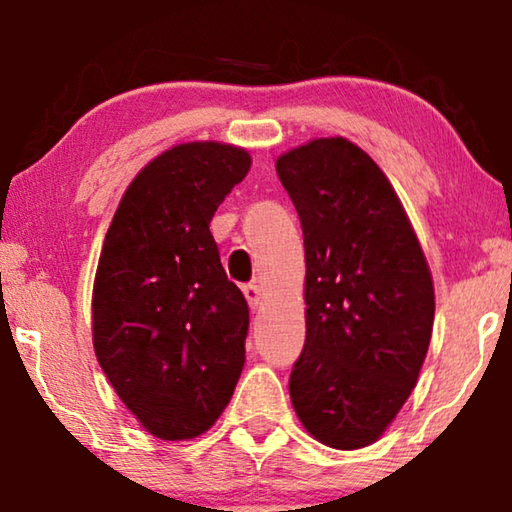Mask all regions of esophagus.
Wrapping results in <instances>:
<instances>
[{"mask_svg": "<svg viewBox=\"0 0 512 512\" xmlns=\"http://www.w3.org/2000/svg\"><path fill=\"white\" fill-rule=\"evenodd\" d=\"M244 296H246V300H248L250 309H257V307H259V300H262V289H259L257 282L244 284Z\"/></svg>", "mask_w": 512, "mask_h": 512, "instance_id": "1", "label": "esophagus"}]
</instances>
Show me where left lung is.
<instances>
[{
    "label": "left lung",
    "mask_w": 512,
    "mask_h": 512,
    "mask_svg": "<svg viewBox=\"0 0 512 512\" xmlns=\"http://www.w3.org/2000/svg\"><path fill=\"white\" fill-rule=\"evenodd\" d=\"M305 237L307 336L291 404L320 443L366 447L409 400L433 329V282L395 189L329 137L277 158Z\"/></svg>",
    "instance_id": "8db88e82"
}]
</instances>
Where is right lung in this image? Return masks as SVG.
<instances>
[{
    "instance_id": "right-lung-1",
    "label": "right lung",
    "mask_w": 512,
    "mask_h": 512,
    "mask_svg": "<svg viewBox=\"0 0 512 512\" xmlns=\"http://www.w3.org/2000/svg\"><path fill=\"white\" fill-rule=\"evenodd\" d=\"M248 169L237 146H173L137 173L103 241L94 352L121 402L162 440L210 429L244 368L248 305L210 221Z\"/></svg>"
}]
</instances>
